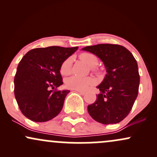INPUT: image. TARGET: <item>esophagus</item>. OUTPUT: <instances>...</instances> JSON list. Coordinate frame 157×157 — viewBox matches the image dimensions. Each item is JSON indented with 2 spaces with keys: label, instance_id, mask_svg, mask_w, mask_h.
<instances>
[{
  "label": "esophagus",
  "instance_id": "obj_1",
  "mask_svg": "<svg viewBox=\"0 0 157 157\" xmlns=\"http://www.w3.org/2000/svg\"><path fill=\"white\" fill-rule=\"evenodd\" d=\"M76 91H77L79 94H80L82 95H84L85 94V91H80V90H76Z\"/></svg>",
  "mask_w": 157,
  "mask_h": 157
}]
</instances>
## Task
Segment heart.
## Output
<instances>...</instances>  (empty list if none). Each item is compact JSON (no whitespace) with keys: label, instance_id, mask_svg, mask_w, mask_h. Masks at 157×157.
<instances>
[{"label":"heart","instance_id":"1","mask_svg":"<svg viewBox=\"0 0 157 157\" xmlns=\"http://www.w3.org/2000/svg\"><path fill=\"white\" fill-rule=\"evenodd\" d=\"M80 58L90 67H95L98 64V59L97 56L94 54L85 52V53L81 54ZM71 63H72L71 57H68L66 60H65L60 67V72L62 75H66L71 72ZM93 83L94 80L89 77L71 76L66 80V87H68V89L80 90V91H83L86 89L88 86Z\"/></svg>","mask_w":157,"mask_h":157}]
</instances>
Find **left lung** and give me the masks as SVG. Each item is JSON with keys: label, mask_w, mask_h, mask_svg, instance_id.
<instances>
[{"label": "left lung", "mask_w": 157, "mask_h": 157, "mask_svg": "<svg viewBox=\"0 0 157 157\" xmlns=\"http://www.w3.org/2000/svg\"><path fill=\"white\" fill-rule=\"evenodd\" d=\"M103 63L106 72L97 86L100 94L88 105L90 116L105 125L116 124L128 116L138 95L140 75L134 57L127 48L117 44H97L82 48Z\"/></svg>", "instance_id": "obj_1"}]
</instances>
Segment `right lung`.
Instances as JSON below:
<instances>
[{
    "mask_svg": "<svg viewBox=\"0 0 157 157\" xmlns=\"http://www.w3.org/2000/svg\"><path fill=\"white\" fill-rule=\"evenodd\" d=\"M77 48H37L23 56L17 66L14 83L17 105L26 117L43 122L60 112L65 98L70 92L69 90L56 89L63 83L60 72L61 65Z\"/></svg>",
    "mask_w": 157,
    "mask_h": 157,
    "instance_id": "obj_1",
    "label": "right lung"
}]
</instances>
